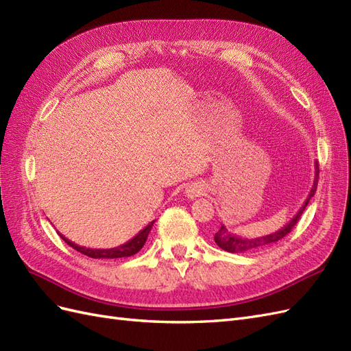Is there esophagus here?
I'll use <instances>...</instances> for the list:
<instances>
[{
    "instance_id": "esophagus-1",
    "label": "esophagus",
    "mask_w": 351,
    "mask_h": 351,
    "mask_svg": "<svg viewBox=\"0 0 351 351\" xmlns=\"http://www.w3.org/2000/svg\"><path fill=\"white\" fill-rule=\"evenodd\" d=\"M204 195H205V189L199 183H192L186 187V196L189 199H196V197H200Z\"/></svg>"
}]
</instances>
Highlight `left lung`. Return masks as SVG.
<instances>
[{"label":"left lung","mask_w":351,"mask_h":351,"mask_svg":"<svg viewBox=\"0 0 351 351\" xmlns=\"http://www.w3.org/2000/svg\"><path fill=\"white\" fill-rule=\"evenodd\" d=\"M317 178H319V165H317V162L315 164V178H313V184H312V189L309 195H307V199L304 200V204L302 205V208L297 210V214L294 215V218L291 221L287 222V224L278 230L272 232V234H268V236H263V237H256V239H243V237H239L236 234H232V232H230L227 230V227L222 224L221 228L215 232V243L218 244V246L221 249H224L230 253H244V252H252V250H256V249H261V247H265L268 246V244H272V243H277L278 240H281L282 237H285L289 232L291 231V228L297 224V221L300 219L303 210L306 209L307 204H309V200L315 196V192H316V187H317Z\"/></svg>","instance_id":"1"}]
</instances>
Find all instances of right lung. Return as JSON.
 <instances>
[{
	"instance_id": "obj_1",
	"label": "right lung",
	"mask_w": 351,
	"mask_h": 351,
	"mask_svg": "<svg viewBox=\"0 0 351 351\" xmlns=\"http://www.w3.org/2000/svg\"><path fill=\"white\" fill-rule=\"evenodd\" d=\"M154 222H149L143 230H141L137 234L130 239L127 243L121 244V246H117V247H112V249H90V247H83V246H79V244L70 241L69 239H66L62 234H58L61 236V239L64 240L69 246H71L73 249H76L77 252L86 254V256L89 258H93V259H119V258H129V256H133V254H136L137 252H139L143 244L147 239V234H149V231L154 226Z\"/></svg>"
}]
</instances>
